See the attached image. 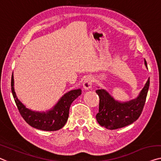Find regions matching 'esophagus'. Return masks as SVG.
Segmentation results:
<instances>
[{"label": "esophagus", "instance_id": "34e87169", "mask_svg": "<svg viewBox=\"0 0 161 161\" xmlns=\"http://www.w3.org/2000/svg\"><path fill=\"white\" fill-rule=\"evenodd\" d=\"M92 79L91 76H87L85 79V80H84V82H83V87L85 90H87L89 89H90L92 87Z\"/></svg>", "mask_w": 161, "mask_h": 161}]
</instances>
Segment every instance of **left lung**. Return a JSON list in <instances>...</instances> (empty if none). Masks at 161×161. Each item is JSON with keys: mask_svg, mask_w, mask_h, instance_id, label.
<instances>
[{"mask_svg": "<svg viewBox=\"0 0 161 161\" xmlns=\"http://www.w3.org/2000/svg\"><path fill=\"white\" fill-rule=\"evenodd\" d=\"M145 64L147 66L145 60ZM149 86L150 79H148L140 95L126 103L116 101L103 89L96 90L100 98L99 112L96 114V120L100 125L108 129H117L136 121L142 112Z\"/></svg>", "mask_w": 161, "mask_h": 161, "instance_id": "8db88e82", "label": "left lung"}]
</instances>
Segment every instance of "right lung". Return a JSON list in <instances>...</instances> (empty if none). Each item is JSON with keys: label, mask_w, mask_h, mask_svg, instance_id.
I'll return each instance as SVG.
<instances>
[{"label": "right lung", "mask_w": 161, "mask_h": 161, "mask_svg": "<svg viewBox=\"0 0 161 161\" xmlns=\"http://www.w3.org/2000/svg\"><path fill=\"white\" fill-rule=\"evenodd\" d=\"M11 91L16 105L25 121L35 129L43 131H57L65 125L69 118V108L76 98L81 95L80 89L67 92L53 108L47 112H36L28 109L18 100L14 88V76H11Z\"/></svg>", "instance_id": "obj_1"}]
</instances>
